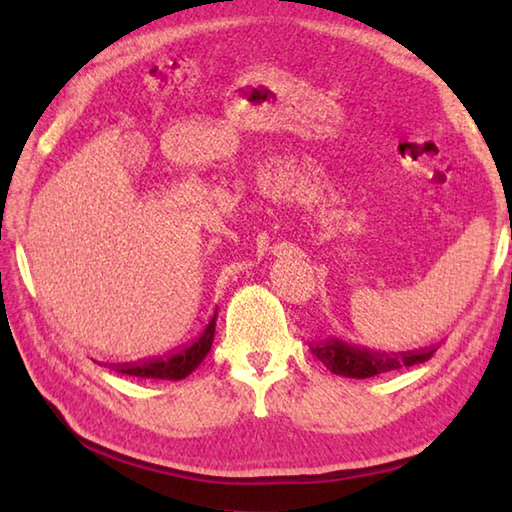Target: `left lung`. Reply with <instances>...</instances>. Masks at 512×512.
I'll return each instance as SVG.
<instances>
[{
  "mask_svg": "<svg viewBox=\"0 0 512 512\" xmlns=\"http://www.w3.org/2000/svg\"><path fill=\"white\" fill-rule=\"evenodd\" d=\"M312 354L330 369L336 376L345 378H372L385 372H394V369L411 367L429 361L438 345L424 347V350L413 352H376L369 347L350 345L343 339H319L310 343Z\"/></svg>",
  "mask_w": 512,
  "mask_h": 512,
  "instance_id": "1",
  "label": "left lung"
}]
</instances>
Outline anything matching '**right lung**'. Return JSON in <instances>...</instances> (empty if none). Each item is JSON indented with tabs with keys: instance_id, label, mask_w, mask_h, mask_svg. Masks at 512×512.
Segmentation results:
<instances>
[{
	"instance_id": "1",
	"label": "right lung",
	"mask_w": 512,
	"mask_h": 512,
	"mask_svg": "<svg viewBox=\"0 0 512 512\" xmlns=\"http://www.w3.org/2000/svg\"><path fill=\"white\" fill-rule=\"evenodd\" d=\"M215 321H217V310L213 312L211 321L206 323V328L195 336L191 343H184L178 347V350H173L169 354H162L156 358H143V361H136V363H116V365L112 363L110 367L116 369L118 374L140 376V378H156V380L187 378L211 350L213 336H215Z\"/></svg>"
}]
</instances>
